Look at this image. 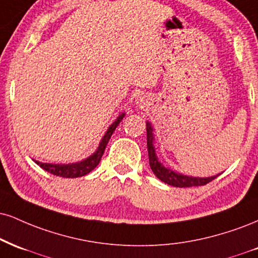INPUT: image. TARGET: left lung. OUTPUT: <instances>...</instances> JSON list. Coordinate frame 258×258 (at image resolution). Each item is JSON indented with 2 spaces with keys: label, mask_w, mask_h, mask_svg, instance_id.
Masks as SVG:
<instances>
[{
  "label": "left lung",
  "mask_w": 258,
  "mask_h": 258,
  "mask_svg": "<svg viewBox=\"0 0 258 258\" xmlns=\"http://www.w3.org/2000/svg\"><path fill=\"white\" fill-rule=\"evenodd\" d=\"M147 143L149 163H150L151 169H153L154 174L166 184L175 186V187H192V186H203L208 182L213 181L215 178H218V175L210 176V178H194V176L182 175L180 173L173 172L172 169L166 168L163 164H161V162L157 160L156 154H155L153 127H151L150 122H147Z\"/></svg>",
  "instance_id": "8db88e82"
}]
</instances>
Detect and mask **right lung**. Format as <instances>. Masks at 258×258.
<instances>
[{
    "label": "right lung",
    "mask_w": 258,
    "mask_h": 258,
    "mask_svg": "<svg viewBox=\"0 0 258 258\" xmlns=\"http://www.w3.org/2000/svg\"><path fill=\"white\" fill-rule=\"evenodd\" d=\"M123 116H125V114L122 113L113 123H111L109 128H108L107 133L104 135V137L102 138L101 143H99L97 150H96L91 156L88 157V159L82 161V162L72 163V164L42 163V162H38V161H35V162L38 164L40 168H43L44 170H46V172L51 173V174L56 176H61V178H79V176L89 174L91 170H94L96 167H97V164L102 159V155L104 153L105 147H107L111 135H113V132L115 131V128L120 123V121L123 119Z\"/></svg>",
    "instance_id": "1"
}]
</instances>
